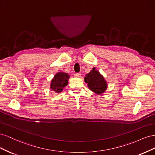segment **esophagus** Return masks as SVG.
Returning a JSON list of instances; mask_svg holds the SVG:
<instances>
[{
    "instance_id": "obj_1",
    "label": "esophagus",
    "mask_w": 155,
    "mask_h": 155,
    "mask_svg": "<svg viewBox=\"0 0 155 155\" xmlns=\"http://www.w3.org/2000/svg\"><path fill=\"white\" fill-rule=\"evenodd\" d=\"M75 76H76V77H80V76H81V73H80V72L76 73V74H75Z\"/></svg>"
}]
</instances>
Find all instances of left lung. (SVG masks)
<instances>
[{
    "label": "left lung",
    "mask_w": 155,
    "mask_h": 155,
    "mask_svg": "<svg viewBox=\"0 0 155 155\" xmlns=\"http://www.w3.org/2000/svg\"><path fill=\"white\" fill-rule=\"evenodd\" d=\"M85 81L88 84V87L97 94L104 93L107 88V84L104 78L95 70V68L86 75Z\"/></svg>",
    "instance_id": "left-lung-1"
}]
</instances>
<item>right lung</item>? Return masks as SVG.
I'll return each instance as SVG.
<instances>
[{
	"instance_id": "1",
	"label": "right lung",
	"mask_w": 155,
	"mask_h": 155,
	"mask_svg": "<svg viewBox=\"0 0 155 155\" xmlns=\"http://www.w3.org/2000/svg\"><path fill=\"white\" fill-rule=\"evenodd\" d=\"M69 75L67 73L59 72L56 74L50 83V88L56 93L62 92L63 88L68 85Z\"/></svg>"
}]
</instances>
